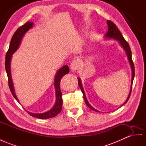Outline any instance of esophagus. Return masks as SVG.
Here are the masks:
<instances>
[{
	"instance_id": "esophagus-1",
	"label": "esophagus",
	"mask_w": 146,
	"mask_h": 146,
	"mask_svg": "<svg viewBox=\"0 0 146 146\" xmlns=\"http://www.w3.org/2000/svg\"><path fill=\"white\" fill-rule=\"evenodd\" d=\"M71 66V69H72L73 71H76L78 70L80 67V63L78 62L77 60H74L72 61V62L70 64Z\"/></svg>"
}]
</instances>
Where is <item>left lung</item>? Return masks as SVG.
<instances>
[{
  "mask_svg": "<svg viewBox=\"0 0 146 146\" xmlns=\"http://www.w3.org/2000/svg\"><path fill=\"white\" fill-rule=\"evenodd\" d=\"M107 25L108 27H109V30H108L107 33H106V35L105 36L108 39H113L115 40H118L119 44L121 46V47L123 48V49H124L126 52V54L127 55V57H128V60L129 62V65L131 66V68L132 70V78H131V88H130V91L129 93V95L128 98L126 100V101L125 102V103L123 104L122 106L124 105L127 102H128V100L129 98L130 95H131V90H132V84H133V80H134V63L133 62V60H132V55H131V48L129 46L128 43L126 42V40L124 39V37H123V35H121V33H120V31H119V29L118 28V27L116 26L113 22L110 21V20H107ZM78 85H79V86L81 89V90L83 92V98H84V100L85 101V103L86 105L88 106V107L90 108L91 109H92V110H94L95 111L97 112H99L98 110L95 109L94 107H92L89 103L88 102V100L86 99V97L85 95V93L84 91V89L83 86H82V84H81V81L80 78H78Z\"/></svg>",
  "mask_w": 146,
  "mask_h": 146,
  "instance_id": "8db88e82",
  "label": "left lung"
}]
</instances>
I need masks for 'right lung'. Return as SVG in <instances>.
Masks as SVG:
<instances>
[{"label":"right lung","mask_w":146,"mask_h":146,"mask_svg":"<svg viewBox=\"0 0 146 146\" xmlns=\"http://www.w3.org/2000/svg\"><path fill=\"white\" fill-rule=\"evenodd\" d=\"M33 22L28 21L24 25L21 26L20 28L17 29V30L14 33L13 35L12 39H11L10 46L9 48V50L7 51L5 57V70L7 74V76H8V83L10 90L12 92L14 98L17 101L19 102L15 92V89L13 87V84L12 79V76H11V70H10V62L11 59H12V55L17 51V50L19 47L20 45L21 44L22 38L29 29L33 28ZM69 68L67 65L63 66V67L57 71V73H56L55 78H54V86L55 88V94H56V101L54 104V106L52 108V109L46 112L42 113H33L31 112H28V113L33 117H36L39 119H47L50 118L54 117H55L56 115H58L60 112L62 111V104L63 100L62 95V93L60 89V81L62 78L65 75V74L69 73Z\"/></svg>","instance_id":"right-lung-1"}]
</instances>
